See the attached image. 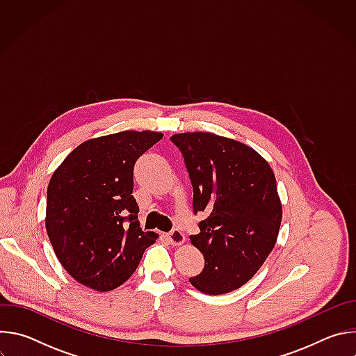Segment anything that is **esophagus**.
Segmentation results:
<instances>
[{
  "label": "esophagus",
  "instance_id": "obj_1",
  "mask_svg": "<svg viewBox=\"0 0 356 356\" xmlns=\"http://www.w3.org/2000/svg\"><path fill=\"white\" fill-rule=\"evenodd\" d=\"M168 241L172 243V245H175V246H179V245H183L184 243V235H183V232L181 231H179V229H173V231H170L168 235Z\"/></svg>",
  "mask_w": 356,
  "mask_h": 356
}]
</instances>
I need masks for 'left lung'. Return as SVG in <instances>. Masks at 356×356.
Here are the masks:
<instances>
[{
    "mask_svg": "<svg viewBox=\"0 0 356 356\" xmlns=\"http://www.w3.org/2000/svg\"><path fill=\"white\" fill-rule=\"evenodd\" d=\"M193 186V211L204 213L191 243L204 269L190 283L206 294L243 286L272 252L282 222V204L269 163L257 150L210 132L176 134Z\"/></svg>",
    "mask_w": 356,
    "mask_h": 356,
    "instance_id": "1",
    "label": "left lung"
}]
</instances>
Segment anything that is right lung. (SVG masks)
I'll return each instance as SVG.
<instances>
[{
  "instance_id": "1",
  "label": "right lung",
  "mask_w": 356,
  "mask_h": 356,
  "mask_svg": "<svg viewBox=\"0 0 356 356\" xmlns=\"http://www.w3.org/2000/svg\"><path fill=\"white\" fill-rule=\"evenodd\" d=\"M163 138L122 131L79 145L47 186L46 231L62 266L79 283L108 291L127 282L155 232L139 228L134 166Z\"/></svg>"
}]
</instances>
